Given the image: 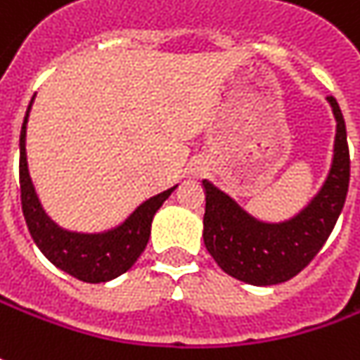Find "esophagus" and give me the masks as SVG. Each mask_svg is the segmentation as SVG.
Instances as JSON below:
<instances>
[{"instance_id": "1", "label": "esophagus", "mask_w": 360, "mask_h": 360, "mask_svg": "<svg viewBox=\"0 0 360 360\" xmlns=\"http://www.w3.org/2000/svg\"><path fill=\"white\" fill-rule=\"evenodd\" d=\"M199 171H203V169H199Z\"/></svg>"}]
</instances>
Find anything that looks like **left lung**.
<instances>
[{"mask_svg": "<svg viewBox=\"0 0 360 360\" xmlns=\"http://www.w3.org/2000/svg\"><path fill=\"white\" fill-rule=\"evenodd\" d=\"M326 101L336 120L330 171L319 193L290 219L262 221L213 183L203 181V242L211 258L231 278L252 286L282 284L302 272L328 240L347 199L351 159L340 106L335 96Z\"/></svg>", "mask_w": 360, "mask_h": 360, "instance_id": "8db88e82", "label": "left lung"}]
</instances>
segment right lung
Returning a JSON list of instances; mask_svg holds the SVG:
<instances>
[{
	"label": "right lung",
	"mask_w": 360,
	"mask_h": 360,
	"mask_svg": "<svg viewBox=\"0 0 360 360\" xmlns=\"http://www.w3.org/2000/svg\"><path fill=\"white\" fill-rule=\"evenodd\" d=\"M32 102L25 110L24 124L20 133V189H22V211L27 229L39 252L62 272L70 274L88 284L115 280L120 274L131 270L139 256L145 252L153 217L165 203V199L177 189V185L143 201L120 226L108 231L80 233L60 227L41 207L36 187L27 171L25 129H27Z\"/></svg>",
	"instance_id": "right-lung-1"
}]
</instances>
